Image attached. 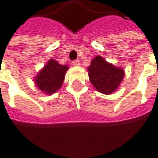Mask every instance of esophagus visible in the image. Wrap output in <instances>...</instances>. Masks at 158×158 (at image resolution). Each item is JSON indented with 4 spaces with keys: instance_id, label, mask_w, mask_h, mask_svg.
<instances>
[{
    "instance_id": "obj_1",
    "label": "esophagus",
    "mask_w": 158,
    "mask_h": 158,
    "mask_svg": "<svg viewBox=\"0 0 158 158\" xmlns=\"http://www.w3.org/2000/svg\"><path fill=\"white\" fill-rule=\"evenodd\" d=\"M79 64H80V62H79V60H78V59L73 61V65H74V66H79Z\"/></svg>"
}]
</instances>
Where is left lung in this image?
<instances>
[{
    "label": "left lung",
    "mask_w": 158,
    "mask_h": 158,
    "mask_svg": "<svg viewBox=\"0 0 158 158\" xmlns=\"http://www.w3.org/2000/svg\"><path fill=\"white\" fill-rule=\"evenodd\" d=\"M90 81L97 91L110 94L118 88L124 77L123 68L115 67L101 56L95 57L87 68Z\"/></svg>",
    "instance_id": "8db88e82"
}]
</instances>
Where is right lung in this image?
Wrapping results in <instances>:
<instances>
[{"mask_svg": "<svg viewBox=\"0 0 158 158\" xmlns=\"http://www.w3.org/2000/svg\"><path fill=\"white\" fill-rule=\"evenodd\" d=\"M67 70V65H63L54 59H50L35 76L34 81L38 89L50 95L62 86Z\"/></svg>", "mask_w": 158, "mask_h": 158, "instance_id": "obj_1", "label": "right lung"}]
</instances>
